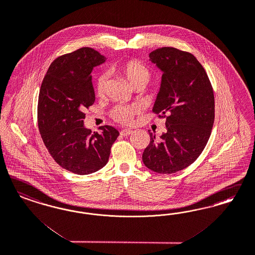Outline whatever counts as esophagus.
Returning <instances> with one entry per match:
<instances>
[{
  "instance_id": "esophagus-1",
  "label": "esophagus",
  "mask_w": 255,
  "mask_h": 255,
  "mask_svg": "<svg viewBox=\"0 0 255 255\" xmlns=\"http://www.w3.org/2000/svg\"><path fill=\"white\" fill-rule=\"evenodd\" d=\"M132 132V130H130V129H123V130H122V132H121V134L123 136H127V135H130Z\"/></svg>"
}]
</instances>
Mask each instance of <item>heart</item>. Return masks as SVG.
Returning a JSON list of instances; mask_svg holds the SVG:
<instances>
[{"label": "heart", "instance_id": "b5f03b06", "mask_svg": "<svg viewBox=\"0 0 255 255\" xmlns=\"http://www.w3.org/2000/svg\"><path fill=\"white\" fill-rule=\"evenodd\" d=\"M112 72L118 73L124 76L129 82L130 86L133 88L136 86L144 87L149 80V72L148 69L138 62L128 61L119 63L112 66ZM106 84V76L102 74L97 79V93L102 95L105 91ZM139 112V106H118L112 110L111 116L116 122L123 124H130L132 122V118Z\"/></svg>", "mask_w": 255, "mask_h": 255}]
</instances>
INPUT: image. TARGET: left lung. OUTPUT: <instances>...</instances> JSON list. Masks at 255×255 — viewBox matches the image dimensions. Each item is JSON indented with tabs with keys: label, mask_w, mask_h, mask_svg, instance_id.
Listing matches in <instances>:
<instances>
[{
	"label": "left lung",
	"mask_w": 255,
	"mask_h": 255,
	"mask_svg": "<svg viewBox=\"0 0 255 255\" xmlns=\"http://www.w3.org/2000/svg\"><path fill=\"white\" fill-rule=\"evenodd\" d=\"M163 72L152 111L166 117L167 131L150 141L142 160L150 170L170 174L191 165L210 137L215 120V98L210 80L193 54L172 47L149 54Z\"/></svg>",
	"instance_id": "left-lung-1"
}]
</instances>
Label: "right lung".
<instances>
[{"mask_svg": "<svg viewBox=\"0 0 255 255\" xmlns=\"http://www.w3.org/2000/svg\"><path fill=\"white\" fill-rule=\"evenodd\" d=\"M106 58L84 47L57 57L42 82L37 105L38 129L46 148L63 168L87 175L105 167L120 132L101 126L102 133L84 125L85 110L95 102L91 81L94 67Z\"/></svg>", "mask_w": 255, "mask_h": 255, "instance_id": "1", "label": "right lung"}]
</instances>
